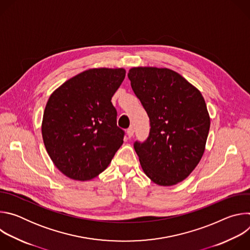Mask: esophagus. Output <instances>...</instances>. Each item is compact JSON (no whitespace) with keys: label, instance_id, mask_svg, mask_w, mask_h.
<instances>
[{"label":"esophagus","instance_id":"34e87169","mask_svg":"<svg viewBox=\"0 0 250 250\" xmlns=\"http://www.w3.org/2000/svg\"><path fill=\"white\" fill-rule=\"evenodd\" d=\"M133 133H134V129L132 127H129L127 130H126V135L128 138H131L133 136Z\"/></svg>","mask_w":250,"mask_h":250}]
</instances>
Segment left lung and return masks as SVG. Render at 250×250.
Here are the masks:
<instances>
[{
	"label": "left lung",
	"mask_w": 250,
	"mask_h": 250,
	"mask_svg": "<svg viewBox=\"0 0 250 250\" xmlns=\"http://www.w3.org/2000/svg\"><path fill=\"white\" fill-rule=\"evenodd\" d=\"M127 77L150 121L148 138L134 142L142 170L160 186L182 182L205 151L210 121L204 97L168 68L133 67Z\"/></svg>",
	"instance_id": "obj_1"
}]
</instances>
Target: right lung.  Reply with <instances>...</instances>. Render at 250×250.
Here are the masks:
<instances>
[{
    "mask_svg": "<svg viewBox=\"0 0 250 250\" xmlns=\"http://www.w3.org/2000/svg\"><path fill=\"white\" fill-rule=\"evenodd\" d=\"M124 68H93L70 78L49 97L42 133L55 167L70 179L88 181L111 163L124 144L111 100Z\"/></svg>",
    "mask_w": 250,
    "mask_h": 250,
    "instance_id": "obj_1",
    "label": "right lung"
}]
</instances>
